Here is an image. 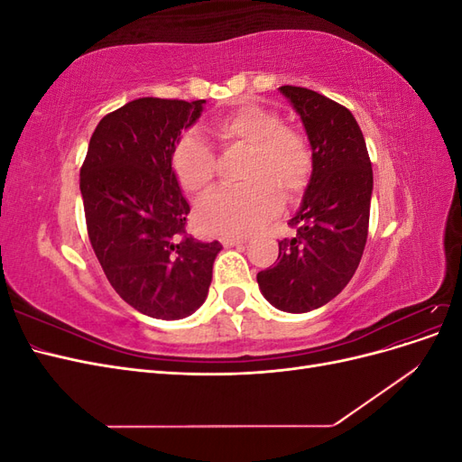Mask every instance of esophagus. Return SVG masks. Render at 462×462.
<instances>
[{
    "label": "esophagus",
    "instance_id": "34e87169",
    "mask_svg": "<svg viewBox=\"0 0 462 462\" xmlns=\"http://www.w3.org/2000/svg\"><path fill=\"white\" fill-rule=\"evenodd\" d=\"M246 241V236H223L221 243L223 246H235V245H243Z\"/></svg>",
    "mask_w": 462,
    "mask_h": 462
}]
</instances>
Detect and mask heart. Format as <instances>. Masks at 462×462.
I'll list each match as a JSON object with an SVG mask.
<instances>
[{"mask_svg":"<svg viewBox=\"0 0 462 462\" xmlns=\"http://www.w3.org/2000/svg\"><path fill=\"white\" fill-rule=\"evenodd\" d=\"M209 133L221 146L248 148L243 167V180L248 185L216 190L197 206V223L206 235L253 231L279 212L282 197L295 200L309 187L314 167L309 138L283 125L277 111L243 104L214 119ZM171 167L180 187L202 194L214 183L216 153L199 133L190 131L177 141Z\"/></svg>","mask_w":462,"mask_h":462,"instance_id":"1","label":"heart"}]
</instances>
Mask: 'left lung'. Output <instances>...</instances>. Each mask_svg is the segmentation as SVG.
<instances>
[{"label": "left lung", "mask_w": 462, "mask_h": 462, "mask_svg": "<svg viewBox=\"0 0 462 462\" xmlns=\"http://www.w3.org/2000/svg\"><path fill=\"white\" fill-rule=\"evenodd\" d=\"M309 134L314 167L292 239L256 279L262 295L283 312L328 304L355 275L368 239L372 162L355 116L345 106L302 87H282Z\"/></svg>", "instance_id": "left-lung-1"}]
</instances>
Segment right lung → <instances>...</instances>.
I'll return each instance as SVG.
<instances>
[{
    "label": "right lung",
    "instance_id": "right-lung-1",
    "mask_svg": "<svg viewBox=\"0 0 462 462\" xmlns=\"http://www.w3.org/2000/svg\"><path fill=\"white\" fill-rule=\"evenodd\" d=\"M206 100L138 97L107 114L80 167L88 239L117 295L134 310L180 319L206 300L221 245L187 233L190 206L171 170L180 131Z\"/></svg>",
    "mask_w": 462,
    "mask_h": 462
}]
</instances>
